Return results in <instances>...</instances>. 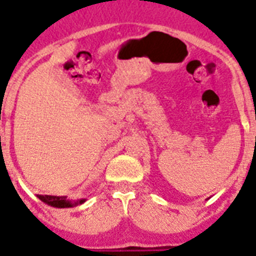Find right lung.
<instances>
[{"label":"right lung","instance_id":"add662e5","mask_svg":"<svg viewBox=\"0 0 256 256\" xmlns=\"http://www.w3.org/2000/svg\"><path fill=\"white\" fill-rule=\"evenodd\" d=\"M38 198L44 202L46 204L54 208H71L76 207V206L85 203L86 199H78V200H72V199H67V196H39Z\"/></svg>","mask_w":256,"mask_h":256}]
</instances>
